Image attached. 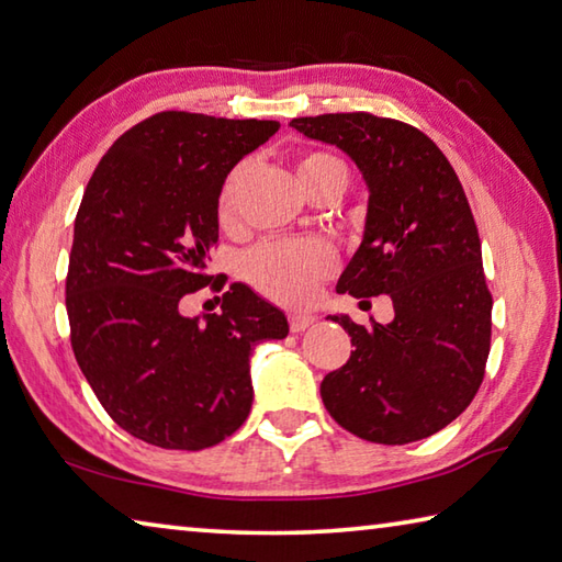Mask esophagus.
<instances>
[{"mask_svg": "<svg viewBox=\"0 0 562 562\" xmlns=\"http://www.w3.org/2000/svg\"><path fill=\"white\" fill-rule=\"evenodd\" d=\"M313 321H315V317H313L311 313H301V311L289 313V325H291V333H303L305 327H308Z\"/></svg>", "mask_w": 562, "mask_h": 562, "instance_id": "1", "label": "esophagus"}]
</instances>
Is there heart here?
I'll return each instance as SVG.
<instances>
[{"instance_id": "obj_1", "label": "heart", "mask_w": 562, "mask_h": 562, "mask_svg": "<svg viewBox=\"0 0 562 562\" xmlns=\"http://www.w3.org/2000/svg\"><path fill=\"white\" fill-rule=\"evenodd\" d=\"M295 173L305 188L323 181H335L347 188V168L330 154L308 151L295 164ZM247 176V164H237L225 176L217 190V220L222 227H232L237 222V195L241 181ZM337 269V251L330 241L305 237V239H273L263 241L245 261V277L261 295L283 305H301L315 295L317 283L333 277Z\"/></svg>"}]
</instances>
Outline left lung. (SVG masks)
Instances as JSON below:
<instances>
[{
	"mask_svg": "<svg viewBox=\"0 0 562 562\" xmlns=\"http://www.w3.org/2000/svg\"><path fill=\"white\" fill-rule=\"evenodd\" d=\"M293 130L335 144L369 186L364 239L337 293L394 301V321L357 325L352 355L327 374V413L357 438L406 446L470 406L492 345V293L462 183L436 142L369 112L299 116Z\"/></svg>",
	"mask_w": 562,
	"mask_h": 562,
	"instance_id": "left-lung-1",
	"label": "left lung"
}]
</instances>
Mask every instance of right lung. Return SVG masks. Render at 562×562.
<instances>
[{
  "instance_id": "obj_1",
  "label": "right lung",
  "mask_w": 562,
  "mask_h": 562,
  "mask_svg": "<svg viewBox=\"0 0 562 562\" xmlns=\"http://www.w3.org/2000/svg\"><path fill=\"white\" fill-rule=\"evenodd\" d=\"M273 120L158 112L116 139L76 215L66 279L70 345L116 426L149 446L203 450L251 408L254 345L289 323L245 283L220 313L181 315L188 293L225 289L207 273L217 190L241 156L279 132Z\"/></svg>"
}]
</instances>
